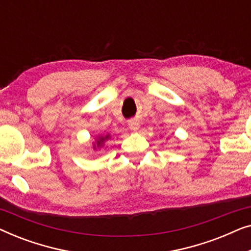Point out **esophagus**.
I'll use <instances>...</instances> for the list:
<instances>
[{"label":"esophagus","instance_id":"obj_1","mask_svg":"<svg viewBox=\"0 0 251 251\" xmlns=\"http://www.w3.org/2000/svg\"><path fill=\"white\" fill-rule=\"evenodd\" d=\"M129 128L130 130H132V131H138L140 128V123L138 120H131V121L129 122Z\"/></svg>","mask_w":251,"mask_h":251}]
</instances>
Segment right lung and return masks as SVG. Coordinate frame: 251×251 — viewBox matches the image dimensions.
<instances>
[{"label":"right lung","instance_id":"1","mask_svg":"<svg viewBox=\"0 0 251 251\" xmlns=\"http://www.w3.org/2000/svg\"><path fill=\"white\" fill-rule=\"evenodd\" d=\"M109 138H111V135H109V133H106V135H100V136L96 137L95 142L92 143V149H94V151L101 150L102 147H104L105 143L107 142Z\"/></svg>","mask_w":251,"mask_h":251}]
</instances>
